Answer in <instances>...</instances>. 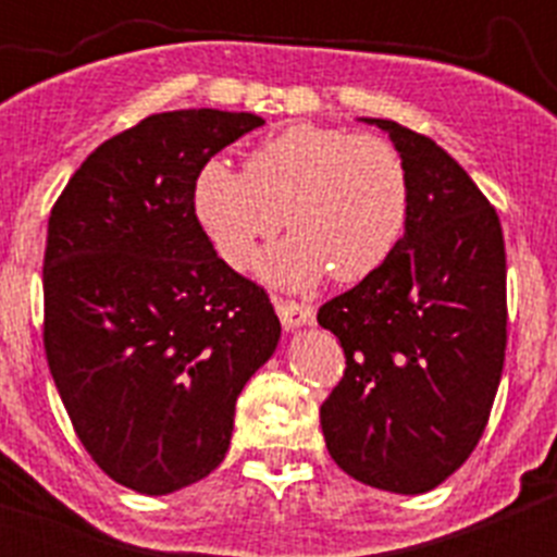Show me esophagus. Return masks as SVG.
I'll return each mask as SVG.
<instances>
[{
  "label": "esophagus",
  "instance_id": "obj_1",
  "mask_svg": "<svg viewBox=\"0 0 557 557\" xmlns=\"http://www.w3.org/2000/svg\"><path fill=\"white\" fill-rule=\"evenodd\" d=\"M274 310L283 320L285 331H296L299 325H310L314 320V310L310 305H299V301H283L274 299Z\"/></svg>",
  "mask_w": 557,
  "mask_h": 557
}]
</instances>
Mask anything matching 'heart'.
Masks as SVG:
<instances>
[{
    "mask_svg": "<svg viewBox=\"0 0 557 557\" xmlns=\"http://www.w3.org/2000/svg\"><path fill=\"white\" fill-rule=\"evenodd\" d=\"M194 215L232 269L261 239L294 232L258 258L267 283L301 290L331 272L358 283L396 250L409 218V177L391 143L296 123L250 150L245 174L207 161L194 183Z\"/></svg>",
    "mask_w": 557,
    "mask_h": 557,
    "instance_id": "heart-1",
    "label": "heart"
}]
</instances>
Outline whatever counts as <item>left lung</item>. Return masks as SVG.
Here are the masks:
<instances>
[{"label": "left lung", "instance_id": "left-lung-1", "mask_svg": "<svg viewBox=\"0 0 557 557\" xmlns=\"http://www.w3.org/2000/svg\"><path fill=\"white\" fill-rule=\"evenodd\" d=\"M409 177V218L391 258L325 301L318 323L345 350L320 407L342 471L418 496L463 466L485 431L507 347V256L496 210L434 139L385 117Z\"/></svg>", "mask_w": 557, "mask_h": 557}]
</instances>
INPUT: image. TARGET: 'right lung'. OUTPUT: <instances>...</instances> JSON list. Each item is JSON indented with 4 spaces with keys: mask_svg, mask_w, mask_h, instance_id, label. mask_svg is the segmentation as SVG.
<instances>
[{
    "mask_svg": "<svg viewBox=\"0 0 557 557\" xmlns=\"http://www.w3.org/2000/svg\"><path fill=\"white\" fill-rule=\"evenodd\" d=\"M261 115L174 110L107 139L48 221L45 352L99 469L145 496L205 480L232 445L280 320L194 215V183Z\"/></svg>",
    "mask_w": 557,
    "mask_h": 557,
    "instance_id": "right-lung-1",
    "label": "right lung"
}]
</instances>
